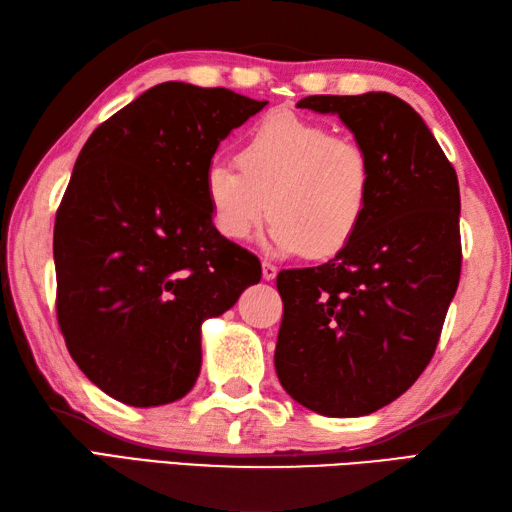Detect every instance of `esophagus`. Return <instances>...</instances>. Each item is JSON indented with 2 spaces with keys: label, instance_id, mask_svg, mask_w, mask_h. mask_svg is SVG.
I'll return each mask as SVG.
<instances>
[{
  "label": "esophagus",
  "instance_id": "34e87169",
  "mask_svg": "<svg viewBox=\"0 0 512 512\" xmlns=\"http://www.w3.org/2000/svg\"><path fill=\"white\" fill-rule=\"evenodd\" d=\"M262 277H264L266 281H273V279L277 277V266H273L270 262H264V264H262Z\"/></svg>",
  "mask_w": 512,
  "mask_h": 512
}]
</instances>
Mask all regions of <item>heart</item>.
<instances>
[{"label": "heart", "instance_id": "heart-1", "mask_svg": "<svg viewBox=\"0 0 512 512\" xmlns=\"http://www.w3.org/2000/svg\"><path fill=\"white\" fill-rule=\"evenodd\" d=\"M237 165L213 162L204 173L211 222L228 242H244L270 211L266 244L275 253L332 257L354 242L372 209L367 149L295 112L264 116Z\"/></svg>", "mask_w": 512, "mask_h": 512}]
</instances>
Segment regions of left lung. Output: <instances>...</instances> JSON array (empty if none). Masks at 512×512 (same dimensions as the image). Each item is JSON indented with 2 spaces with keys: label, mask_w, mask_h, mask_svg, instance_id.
I'll return each instance as SVG.
<instances>
[{
  "label": "left lung",
  "mask_w": 512,
  "mask_h": 512,
  "mask_svg": "<svg viewBox=\"0 0 512 512\" xmlns=\"http://www.w3.org/2000/svg\"><path fill=\"white\" fill-rule=\"evenodd\" d=\"M336 114L374 167V200L328 264L281 270L279 383L299 405L354 418L389 405L436 352L462 268L460 187L431 129L387 92L306 96Z\"/></svg>",
  "instance_id": "1"
}]
</instances>
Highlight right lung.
Returning <instances> with one entry per match:
<instances>
[{"label":"right lung","mask_w":512,"mask_h":512,"mask_svg":"<svg viewBox=\"0 0 512 512\" xmlns=\"http://www.w3.org/2000/svg\"><path fill=\"white\" fill-rule=\"evenodd\" d=\"M266 103L167 81L83 145L54 220L57 321L107 396L132 407L182 398L200 374L202 321L262 279L259 259L215 231L204 173Z\"/></svg>","instance_id":"obj_1"}]
</instances>
